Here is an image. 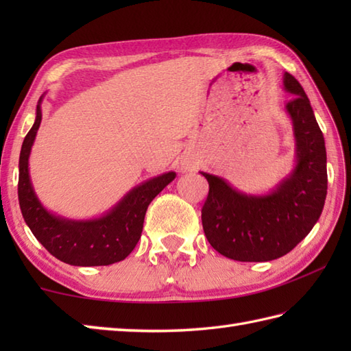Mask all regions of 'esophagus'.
<instances>
[{
	"instance_id": "obj_1",
	"label": "esophagus",
	"mask_w": 351,
	"mask_h": 351,
	"mask_svg": "<svg viewBox=\"0 0 351 351\" xmlns=\"http://www.w3.org/2000/svg\"><path fill=\"white\" fill-rule=\"evenodd\" d=\"M182 169L185 170V169H189V164H187V166H182Z\"/></svg>"
}]
</instances>
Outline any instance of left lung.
<instances>
[{"label": "left lung", "instance_id": "8db88e82", "mask_svg": "<svg viewBox=\"0 0 351 351\" xmlns=\"http://www.w3.org/2000/svg\"><path fill=\"white\" fill-rule=\"evenodd\" d=\"M283 88L293 95L285 110L293 122L295 164L267 195H245L220 176L200 171L210 184L202 208L204 232L223 256L265 263L293 250L322 215L327 195V156L314 110L291 73Z\"/></svg>", "mask_w": 351, "mask_h": 351}]
</instances>
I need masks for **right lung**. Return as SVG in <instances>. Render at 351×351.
Returning a JSON list of instances; mask_svg holds the SVG:
<instances>
[{
	"label": "right lung",
	"mask_w": 351,
	"mask_h": 351,
	"mask_svg": "<svg viewBox=\"0 0 351 351\" xmlns=\"http://www.w3.org/2000/svg\"><path fill=\"white\" fill-rule=\"evenodd\" d=\"M42 99L36 107V121L24 138L19 155V206L28 228L52 256L77 267L110 265L123 261L136 247L143 230L149 204L175 180V171L151 178L130 190L101 217L72 220L52 214L37 199L29 180L28 160L42 122Z\"/></svg>",
	"instance_id": "1"
}]
</instances>
